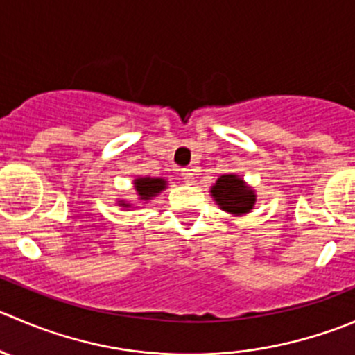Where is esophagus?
<instances>
[{
    "label": "esophagus",
    "mask_w": 355,
    "mask_h": 355,
    "mask_svg": "<svg viewBox=\"0 0 355 355\" xmlns=\"http://www.w3.org/2000/svg\"><path fill=\"white\" fill-rule=\"evenodd\" d=\"M182 178H184L185 184H194L196 180V168H185L182 170Z\"/></svg>",
    "instance_id": "34e87169"
}]
</instances>
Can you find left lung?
Segmentation results:
<instances>
[{
	"label": "left lung",
	"instance_id": "8db88e82",
	"mask_svg": "<svg viewBox=\"0 0 355 355\" xmlns=\"http://www.w3.org/2000/svg\"><path fill=\"white\" fill-rule=\"evenodd\" d=\"M211 196L216 205L230 215H246L253 209L257 194L244 184L239 175H222L211 187Z\"/></svg>",
	"mask_w": 355,
	"mask_h": 355
}]
</instances>
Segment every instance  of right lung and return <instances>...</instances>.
<instances>
[{"label": "right lung", "instance_id": "add662e5", "mask_svg": "<svg viewBox=\"0 0 355 355\" xmlns=\"http://www.w3.org/2000/svg\"><path fill=\"white\" fill-rule=\"evenodd\" d=\"M164 189H166V180L164 178L140 177L135 180V191L139 194L140 201H149V199H153L154 196H157ZM119 206H123V208H132V205L126 201H119Z\"/></svg>", "mask_w": 355, "mask_h": 355}]
</instances>
